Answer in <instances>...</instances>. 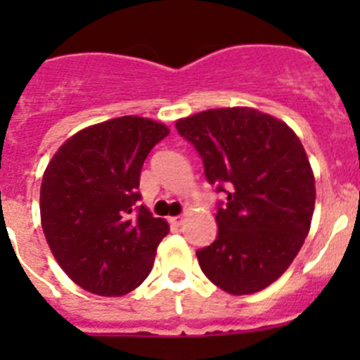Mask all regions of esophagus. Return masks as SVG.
I'll return each mask as SVG.
<instances>
[{"label": "esophagus", "instance_id": "esophagus-1", "mask_svg": "<svg viewBox=\"0 0 360 360\" xmlns=\"http://www.w3.org/2000/svg\"><path fill=\"white\" fill-rule=\"evenodd\" d=\"M169 221H171V224L176 225V227H178V225H182V224H184V216H182V214H180V216H173V218H169Z\"/></svg>", "mask_w": 360, "mask_h": 360}]
</instances>
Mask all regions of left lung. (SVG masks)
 Here are the masks:
<instances>
[{
  "instance_id": "1",
  "label": "left lung",
  "mask_w": 360,
  "mask_h": 360,
  "mask_svg": "<svg viewBox=\"0 0 360 360\" xmlns=\"http://www.w3.org/2000/svg\"><path fill=\"white\" fill-rule=\"evenodd\" d=\"M207 182L224 193L218 236L196 250L216 287L254 294L290 266L310 231L316 180L303 144L283 120L254 108H216L180 119Z\"/></svg>"
}]
</instances>
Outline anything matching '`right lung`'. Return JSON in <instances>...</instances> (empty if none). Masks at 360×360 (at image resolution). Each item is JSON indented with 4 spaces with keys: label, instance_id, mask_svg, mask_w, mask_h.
Wrapping results in <instances>:
<instances>
[{
    "label": "right lung",
    "instance_id": "1",
    "mask_svg": "<svg viewBox=\"0 0 360 360\" xmlns=\"http://www.w3.org/2000/svg\"><path fill=\"white\" fill-rule=\"evenodd\" d=\"M167 126L119 117L81 129L57 149L41 182V225L59 266L97 295L135 290L169 225L139 205L144 160Z\"/></svg>",
    "mask_w": 360,
    "mask_h": 360
}]
</instances>
